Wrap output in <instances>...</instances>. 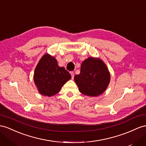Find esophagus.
<instances>
[{
	"instance_id": "34e87169",
	"label": "esophagus",
	"mask_w": 146,
	"mask_h": 146,
	"mask_svg": "<svg viewBox=\"0 0 146 146\" xmlns=\"http://www.w3.org/2000/svg\"><path fill=\"white\" fill-rule=\"evenodd\" d=\"M70 74H71V76H72V79L73 80L74 78V73L73 72H71Z\"/></svg>"
}]
</instances>
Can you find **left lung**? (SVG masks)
Returning <instances> with one entry per match:
<instances>
[{"instance_id": "1", "label": "left lung", "mask_w": 146, "mask_h": 146, "mask_svg": "<svg viewBox=\"0 0 146 146\" xmlns=\"http://www.w3.org/2000/svg\"><path fill=\"white\" fill-rule=\"evenodd\" d=\"M79 91L89 97L101 95L110 81V73L106 63L97 57H89L83 62L79 74L74 78Z\"/></svg>"}]
</instances>
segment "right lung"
<instances>
[{"label": "right lung", "mask_w": 146, "mask_h": 146, "mask_svg": "<svg viewBox=\"0 0 146 146\" xmlns=\"http://www.w3.org/2000/svg\"><path fill=\"white\" fill-rule=\"evenodd\" d=\"M71 78L68 71L59 66L55 57L48 54H44L39 60L33 76L39 92L48 97L57 94Z\"/></svg>", "instance_id": "1"}]
</instances>
